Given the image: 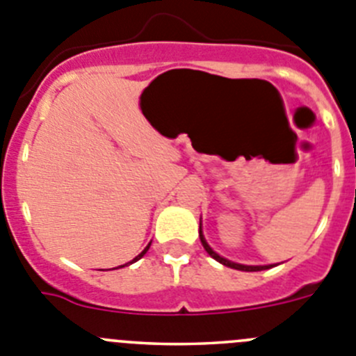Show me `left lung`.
Masks as SVG:
<instances>
[{"instance_id": "obj_1", "label": "left lung", "mask_w": 356, "mask_h": 356, "mask_svg": "<svg viewBox=\"0 0 356 356\" xmlns=\"http://www.w3.org/2000/svg\"><path fill=\"white\" fill-rule=\"evenodd\" d=\"M200 238H201V243H203L204 250H207V252L210 254V256L213 257L215 261H218V263H222L224 266H229V268H234V270H243V272H259V270H268V268H272V266H275V265H263V266L240 265V263H233V261L226 259V257L218 256V254L215 252V250L211 249L210 245H208V243H207V240H204V234H203V231H201V226H200Z\"/></svg>"}]
</instances>
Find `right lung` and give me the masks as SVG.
Wrapping results in <instances>:
<instances>
[{"label":"right lung","mask_w":356,"mask_h":356,"mask_svg":"<svg viewBox=\"0 0 356 356\" xmlns=\"http://www.w3.org/2000/svg\"><path fill=\"white\" fill-rule=\"evenodd\" d=\"M149 245H152V243H148V245H146V249H145V250H143V252H141V254H139V256H136V257H134V259H132V261H130V263H134V261H138V259H141V257H143V256H145V254H146V250H148V249H149ZM130 263H127V265H130ZM127 265H122V266H127Z\"/></svg>","instance_id":"obj_1"}]
</instances>
